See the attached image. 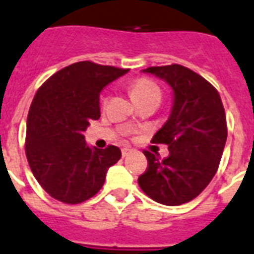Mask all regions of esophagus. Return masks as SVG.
<instances>
[{"mask_svg":"<svg viewBox=\"0 0 254 254\" xmlns=\"http://www.w3.org/2000/svg\"><path fill=\"white\" fill-rule=\"evenodd\" d=\"M132 152V149L128 148V147H126V148L122 149V155H123V158H126V156H128L129 154Z\"/></svg>","mask_w":254,"mask_h":254,"instance_id":"34e87169","label":"esophagus"}]
</instances>
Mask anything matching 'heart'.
<instances>
[{"label":"heart","mask_w":254,"mask_h":254,"mask_svg":"<svg viewBox=\"0 0 254 254\" xmlns=\"http://www.w3.org/2000/svg\"><path fill=\"white\" fill-rule=\"evenodd\" d=\"M129 94L136 103L144 102L148 99H159L162 98V91L154 80L148 78H140L131 83Z\"/></svg>","instance_id":"1"}]
</instances>
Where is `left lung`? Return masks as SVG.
<instances>
[{"instance_id":"1","label":"left lung","mask_w":254,"mask_h":254,"mask_svg":"<svg viewBox=\"0 0 254 254\" xmlns=\"http://www.w3.org/2000/svg\"><path fill=\"white\" fill-rule=\"evenodd\" d=\"M166 80L174 91L170 118L152 137L168 145L170 156L144 151L148 168L137 183L148 197L164 205H182L197 197L219 168L227 118L219 92L207 79L182 64L143 70Z\"/></svg>"}]
</instances>
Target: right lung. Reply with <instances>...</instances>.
Returning a JSON list of instances; mask_svg holds the SVG:
<instances>
[{"mask_svg": "<svg viewBox=\"0 0 254 254\" xmlns=\"http://www.w3.org/2000/svg\"><path fill=\"white\" fill-rule=\"evenodd\" d=\"M128 68L76 62L38 88L27 115L25 151L31 172L52 197L79 204L99 192L111 166L121 159L117 145L88 147L83 132L100 118V91Z\"/></svg>", "mask_w": 254, "mask_h": 254, "instance_id": "add662e5", "label": "right lung"}]
</instances>
